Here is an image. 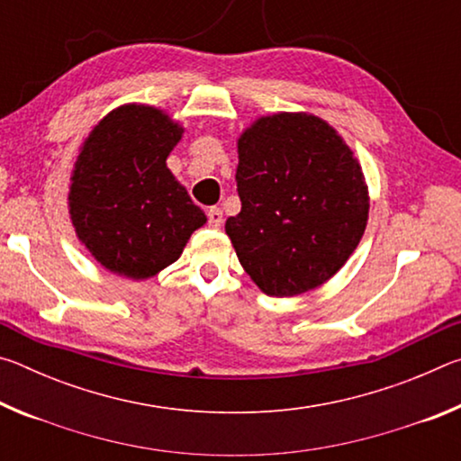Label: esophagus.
I'll return each instance as SVG.
<instances>
[{
    "instance_id": "1",
    "label": "esophagus",
    "mask_w": 461,
    "mask_h": 461,
    "mask_svg": "<svg viewBox=\"0 0 461 461\" xmlns=\"http://www.w3.org/2000/svg\"><path fill=\"white\" fill-rule=\"evenodd\" d=\"M207 220H209V225H212V228H221V223H223V212L220 207H212L207 212Z\"/></svg>"
}]
</instances>
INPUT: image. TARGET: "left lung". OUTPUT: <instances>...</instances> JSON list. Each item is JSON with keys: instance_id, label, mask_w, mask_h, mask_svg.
Listing matches in <instances>:
<instances>
[{"instance_id": "8db88e82", "label": "left lung", "mask_w": 461, "mask_h": 461, "mask_svg": "<svg viewBox=\"0 0 461 461\" xmlns=\"http://www.w3.org/2000/svg\"><path fill=\"white\" fill-rule=\"evenodd\" d=\"M241 212L228 217L238 260L262 293L294 296L327 283L360 244L368 185L325 120L280 112L238 138Z\"/></svg>"}]
</instances>
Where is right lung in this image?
I'll return each mask as SVG.
<instances>
[{"label":"right lung","mask_w":461,"mask_h":461,"mask_svg":"<svg viewBox=\"0 0 461 461\" xmlns=\"http://www.w3.org/2000/svg\"><path fill=\"white\" fill-rule=\"evenodd\" d=\"M183 131L158 107L126 104L99 120L79 148L68 213L81 244L113 275H158L207 221L167 167Z\"/></svg>","instance_id":"obj_1"}]
</instances>
